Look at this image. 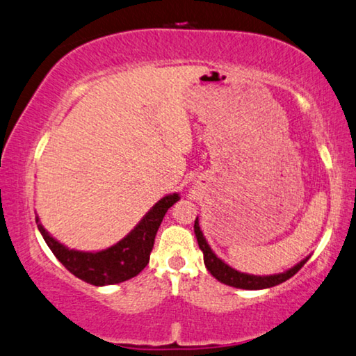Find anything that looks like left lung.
I'll use <instances>...</instances> for the list:
<instances>
[{
  "label": "left lung",
  "mask_w": 356,
  "mask_h": 356,
  "mask_svg": "<svg viewBox=\"0 0 356 356\" xmlns=\"http://www.w3.org/2000/svg\"><path fill=\"white\" fill-rule=\"evenodd\" d=\"M194 232L197 237V242H199V248L204 253V262L207 266V269L210 270V273L215 278H218L224 285L234 286V288H242V289H264V288H270L275 285H280V283L286 282L288 278H291L294 273H298L300 270L307 259L300 261L298 266H294L293 269H289L283 273H278V275H269V277H258V275H248V273H242L238 270L229 267L226 262H222L218 256L213 253L211 248L207 243V240L202 234L200 227H199V221L194 222Z\"/></svg>",
  "instance_id": "obj_1"
}]
</instances>
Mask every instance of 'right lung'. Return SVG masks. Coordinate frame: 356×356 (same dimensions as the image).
I'll use <instances>...</instances> for the list:
<instances>
[{"label":"right lung","instance_id":"obj_1","mask_svg":"<svg viewBox=\"0 0 356 356\" xmlns=\"http://www.w3.org/2000/svg\"><path fill=\"white\" fill-rule=\"evenodd\" d=\"M178 200V194L165 195L146 213V216L127 237L113 245L111 248L97 251V253L68 250L51 237L41 224H38V229L44 237L47 247L56 254V258L74 277L95 286L116 285V283L136 277L147 266L151 250L154 247L157 229H159L167 210Z\"/></svg>","mask_w":356,"mask_h":356}]
</instances>
